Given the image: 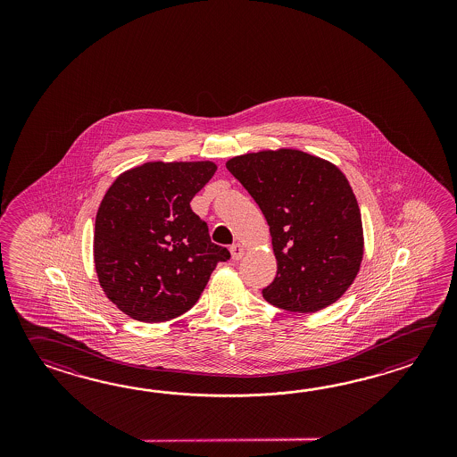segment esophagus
<instances>
[{
  "label": "esophagus",
  "instance_id": "34e87169",
  "mask_svg": "<svg viewBox=\"0 0 457 457\" xmlns=\"http://www.w3.org/2000/svg\"><path fill=\"white\" fill-rule=\"evenodd\" d=\"M230 253H232L233 262H238V260L242 258L245 250H243V246L240 243H233L232 246H230Z\"/></svg>",
  "mask_w": 457,
  "mask_h": 457
}]
</instances>
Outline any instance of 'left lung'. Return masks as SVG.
Here are the masks:
<instances>
[{
	"mask_svg": "<svg viewBox=\"0 0 457 457\" xmlns=\"http://www.w3.org/2000/svg\"><path fill=\"white\" fill-rule=\"evenodd\" d=\"M227 170L270 225L278 272L262 297L301 313L338 301L362 260L360 207L340 170L289 148L235 156Z\"/></svg>",
	"mask_w": 457,
	"mask_h": 457,
	"instance_id": "obj_1",
	"label": "left lung"
}]
</instances>
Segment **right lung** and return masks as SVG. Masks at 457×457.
<instances>
[{"instance_id": "1", "label": "right lung", "mask_w": 457, "mask_h": 457, "mask_svg": "<svg viewBox=\"0 0 457 457\" xmlns=\"http://www.w3.org/2000/svg\"><path fill=\"white\" fill-rule=\"evenodd\" d=\"M215 170L211 162H155L107 189L95 224V264L107 299L129 317L154 323L183 315L217 262L230 260L189 205Z\"/></svg>"}]
</instances>
